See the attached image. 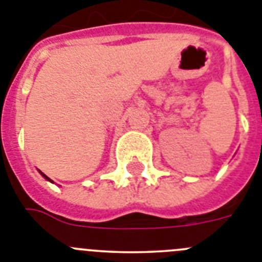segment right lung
<instances>
[{"mask_svg": "<svg viewBox=\"0 0 262 262\" xmlns=\"http://www.w3.org/2000/svg\"><path fill=\"white\" fill-rule=\"evenodd\" d=\"M39 172H40V175L43 176V178H44V179H46V180H48V181H51V183H53V181H52V180H51V179H49V178H48V176H47V175H46V173H43V172L40 171V169H39Z\"/></svg>", "mask_w": 262, "mask_h": 262, "instance_id": "obj_1", "label": "right lung"}]
</instances>
